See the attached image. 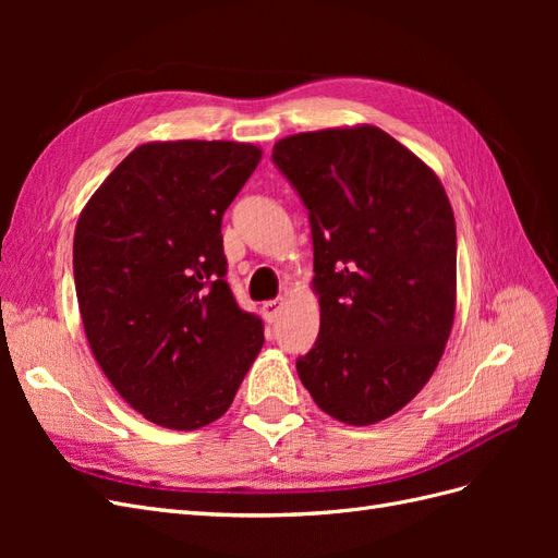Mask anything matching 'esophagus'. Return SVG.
<instances>
[{"label":"esophagus","instance_id":"esophagus-1","mask_svg":"<svg viewBox=\"0 0 558 558\" xmlns=\"http://www.w3.org/2000/svg\"><path fill=\"white\" fill-rule=\"evenodd\" d=\"M260 314H263V318H265V324H275L277 316L281 314V302H279V300H269V302H265L263 310H260Z\"/></svg>","mask_w":558,"mask_h":558}]
</instances>
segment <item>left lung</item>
<instances>
[{
    "label": "left lung",
    "instance_id": "1",
    "mask_svg": "<svg viewBox=\"0 0 558 558\" xmlns=\"http://www.w3.org/2000/svg\"><path fill=\"white\" fill-rule=\"evenodd\" d=\"M272 160L305 202L320 328L298 375L320 410L369 426L440 363L456 312V221L430 167L375 125L279 140Z\"/></svg>",
    "mask_w": 558,
    "mask_h": 558
}]
</instances>
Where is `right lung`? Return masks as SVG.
Wrapping results in <instances>:
<instances>
[{"label":"right lung","instance_id":"add662e5","mask_svg":"<svg viewBox=\"0 0 558 558\" xmlns=\"http://www.w3.org/2000/svg\"><path fill=\"white\" fill-rule=\"evenodd\" d=\"M263 150L148 142L83 207L74 283L95 361L132 410L172 430L221 418L263 349L226 281L221 218Z\"/></svg>","mask_w":558,"mask_h":558}]
</instances>
